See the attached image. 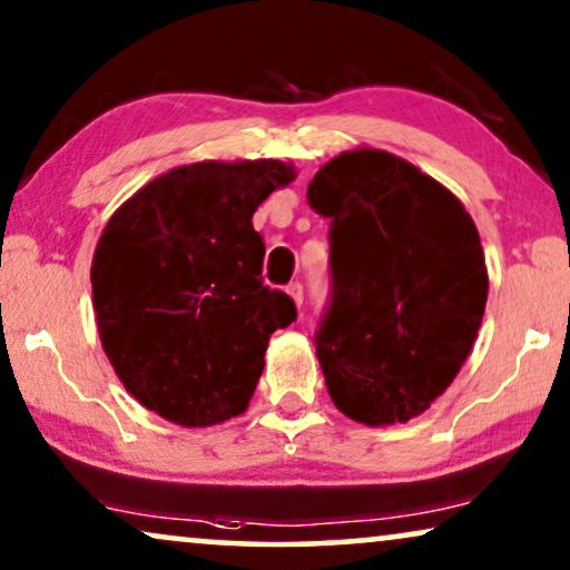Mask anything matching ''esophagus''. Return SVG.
Segmentation results:
<instances>
[{
  "label": "esophagus",
  "mask_w": 570,
  "mask_h": 570,
  "mask_svg": "<svg viewBox=\"0 0 570 570\" xmlns=\"http://www.w3.org/2000/svg\"><path fill=\"white\" fill-rule=\"evenodd\" d=\"M286 292H289V297L294 299V305L302 307V299H305V289H302L299 281H292V284L286 286Z\"/></svg>",
  "instance_id": "obj_1"
}]
</instances>
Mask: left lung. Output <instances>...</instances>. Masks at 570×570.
<instances>
[{
  "instance_id": "left-lung-1",
  "label": "left lung",
  "mask_w": 570,
  "mask_h": 570,
  "mask_svg": "<svg viewBox=\"0 0 570 570\" xmlns=\"http://www.w3.org/2000/svg\"><path fill=\"white\" fill-rule=\"evenodd\" d=\"M307 203L331 222V302L315 333L325 385L364 424L409 422L459 375L488 302L480 232L404 158L346 150Z\"/></svg>"
}]
</instances>
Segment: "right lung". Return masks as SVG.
I'll return each mask as SVG.
<instances>
[{"instance_id":"1","label":"right lung","mask_w":570,"mask_h":570,"mask_svg":"<svg viewBox=\"0 0 570 570\" xmlns=\"http://www.w3.org/2000/svg\"><path fill=\"white\" fill-rule=\"evenodd\" d=\"M284 161H200L161 174L109 218L90 284L104 352L125 389L185 428L242 414L289 294L263 284L253 214L289 185Z\"/></svg>"}]
</instances>
